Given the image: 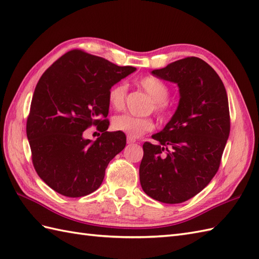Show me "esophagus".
<instances>
[{
    "label": "esophagus",
    "mask_w": 259,
    "mask_h": 259,
    "mask_svg": "<svg viewBox=\"0 0 259 259\" xmlns=\"http://www.w3.org/2000/svg\"><path fill=\"white\" fill-rule=\"evenodd\" d=\"M136 141H137V140L135 139V138H132V137H128V138H127V142H128V143H134V142H136Z\"/></svg>",
    "instance_id": "esophagus-1"
}]
</instances>
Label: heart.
<instances>
[{
	"label": "heart",
	"mask_w": 259,
	"mask_h": 259,
	"mask_svg": "<svg viewBox=\"0 0 259 259\" xmlns=\"http://www.w3.org/2000/svg\"><path fill=\"white\" fill-rule=\"evenodd\" d=\"M138 85L152 98L149 110L154 111L161 119H165L171 113V105L167 97L170 95V88L166 83L157 77L147 76L143 77L138 82ZM128 86L121 81L112 85L107 94V99L111 108L115 110H121L124 108L127 99ZM112 127L118 131H122L130 137H139L148 131L154 129V121L151 117L139 118L128 115H120L113 118Z\"/></svg>",
	"instance_id": "b5f03b06"
}]
</instances>
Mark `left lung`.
<instances>
[{"mask_svg": "<svg viewBox=\"0 0 259 259\" xmlns=\"http://www.w3.org/2000/svg\"><path fill=\"white\" fill-rule=\"evenodd\" d=\"M152 74L177 82L181 98L169 123L152 136L157 143H143L140 183L154 200L179 204L200 193L219 171L231 130L227 94L216 71L198 57Z\"/></svg>", "mask_w": 259, "mask_h": 259, "instance_id": "left-lung-1", "label": "left lung"}]
</instances>
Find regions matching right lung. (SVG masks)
<instances>
[{
    "label": "right lung",
    "instance_id": "obj_1",
    "mask_svg": "<svg viewBox=\"0 0 259 259\" xmlns=\"http://www.w3.org/2000/svg\"><path fill=\"white\" fill-rule=\"evenodd\" d=\"M135 70L71 50L39 78L26 135L36 173L57 193L67 197L93 193L104 181L108 163L125 147L122 131H107V94ZM90 126L102 132L95 142L83 138Z\"/></svg>",
    "mask_w": 259,
    "mask_h": 259
}]
</instances>
